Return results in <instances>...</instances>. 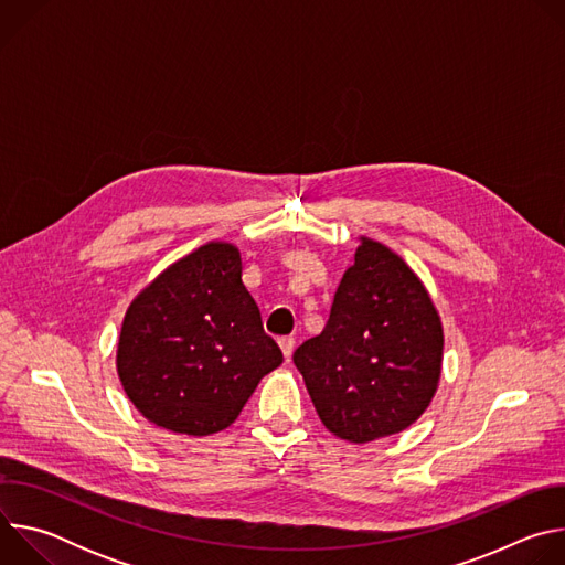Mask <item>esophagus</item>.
Returning <instances> with one entry per match:
<instances>
[{
  "label": "esophagus",
  "instance_id": "obj_1",
  "mask_svg": "<svg viewBox=\"0 0 565 565\" xmlns=\"http://www.w3.org/2000/svg\"><path fill=\"white\" fill-rule=\"evenodd\" d=\"M279 347H281V351H284V355H286V360H290V355H292V351H295V338H292V335L279 338Z\"/></svg>",
  "mask_w": 565,
  "mask_h": 565
}]
</instances>
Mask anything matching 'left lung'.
Masks as SVG:
<instances>
[{"instance_id": "obj_1", "label": "left lung", "mask_w": 565, "mask_h": 565, "mask_svg": "<svg viewBox=\"0 0 565 565\" xmlns=\"http://www.w3.org/2000/svg\"><path fill=\"white\" fill-rule=\"evenodd\" d=\"M335 436L369 443L407 429L431 402L443 364L440 317L412 268L364 238L324 331L292 353Z\"/></svg>"}]
</instances>
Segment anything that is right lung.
Here are the masks:
<instances>
[{
  "label": "right lung",
  "mask_w": 565,
  "mask_h": 565,
  "mask_svg": "<svg viewBox=\"0 0 565 565\" xmlns=\"http://www.w3.org/2000/svg\"><path fill=\"white\" fill-rule=\"evenodd\" d=\"M281 362L230 244H207L158 275L131 301L118 342V375L134 407L188 436L230 427Z\"/></svg>",
  "instance_id": "right-lung-1"
}]
</instances>
